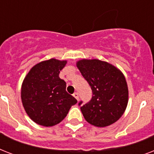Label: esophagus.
I'll use <instances>...</instances> for the list:
<instances>
[{"mask_svg":"<svg viewBox=\"0 0 154 154\" xmlns=\"http://www.w3.org/2000/svg\"><path fill=\"white\" fill-rule=\"evenodd\" d=\"M73 97H74L75 98L77 99V101L79 100V95H78V94H77V93H74V94H73Z\"/></svg>","mask_w":154,"mask_h":154,"instance_id":"34e87169","label":"esophagus"}]
</instances>
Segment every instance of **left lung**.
<instances>
[{"label":"left lung","mask_w":154,"mask_h":154,"mask_svg":"<svg viewBox=\"0 0 154 154\" xmlns=\"http://www.w3.org/2000/svg\"><path fill=\"white\" fill-rule=\"evenodd\" d=\"M76 65L93 91L91 101L81 107L86 122L105 127L118 121L129 101L128 85L122 71L98 59H82Z\"/></svg>","instance_id":"left-lung-1"}]
</instances>
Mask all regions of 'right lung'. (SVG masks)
<instances>
[{"label": "right lung", "instance_id": "obj_1", "mask_svg": "<svg viewBox=\"0 0 154 154\" xmlns=\"http://www.w3.org/2000/svg\"><path fill=\"white\" fill-rule=\"evenodd\" d=\"M66 63V60L55 58L41 61L31 68L23 81V107L31 120L40 125L49 127L60 123L77 102L66 92V83L59 77Z\"/></svg>", "mask_w": 154, "mask_h": 154}]
</instances>
